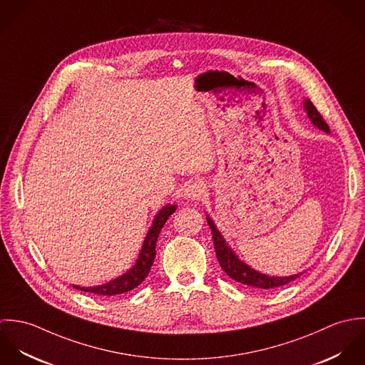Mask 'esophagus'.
Instances as JSON below:
<instances>
[{
    "instance_id": "1",
    "label": "esophagus",
    "mask_w": 365,
    "mask_h": 365,
    "mask_svg": "<svg viewBox=\"0 0 365 365\" xmlns=\"http://www.w3.org/2000/svg\"><path fill=\"white\" fill-rule=\"evenodd\" d=\"M204 192H205L204 182L202 181H192L191 184L187 185L184 195L188 201H197L204 195Z\"/></svg>"
}]
</instances>
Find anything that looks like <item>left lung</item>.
Returning a JSON list of instances; mask_svg holds the SVG:
<instances>
[{"label":"left lung","instance_id":"left-lung-1","mask_svg":"<svg viewBox=\"0 0 365 365\" xmlns=\"http://www.w3.org/2000/svg\"><path fill=\"white\" fill-rule=\"evenodd\" d=\"M304 108L308 113V118L311 119L313 125L327 133H330V129L327 126V123L324 122L323 116L319 113V110L316 109V106L312 104L311 100H305ZM209 227L212 230V239H213V245H215V252H216V257L222 267V269L235 281L245 284L247 287H253L256 289H271V288H277V287H282L287 285L292 281H295L298 277L302 275V272L299 274H294L289 277H269L265 274H261L259 271L253 269L252 267H249L246 262L240 260L233 250L227 246V243L225 242L223 236L220 235V232L216 229L213 220L207 216Z\"/></svg>","mask_w":365,"mask_h":365}]
</instances>
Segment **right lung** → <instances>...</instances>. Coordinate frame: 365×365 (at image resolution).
I'll return each mask as SVG.
<instances>
[{"instance_id":"obj_1","label":"right lung","mask_w":365,"mask_h":365,"mask_svg":"<svg viewBox=\"0 0 365 365\" xmlns=\"http://www.w3.org/2000/svg\"><path fill=\"white\" fill-rule=\"evenodd\" d=\"M177 205H165L161 209L155 219H153V225L150 226L139 259L135 262V265L125 272L123 275L106 282L104 285H98V287H78V285H73L76 289L84 291V292H90V294H97V295H103V297H112V295H119V294H125L128 291H132L133 288H136L138 285H140L143 282V279L149 275L150 268L155 262L156 257V243L160 235V230L163 229L164 223L167 222V219L170 217L171 213L175 212Z\"/></svg>"}]
</instances>
